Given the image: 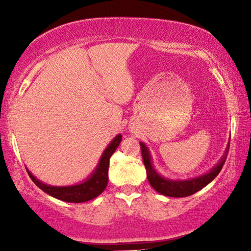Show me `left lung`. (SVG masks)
Instances as JSON below:
<instances>
[{
    "instance_id": "left-lung-1",
    "label": "left lung",
    "mask_w": 251,
    "mask_h": 251,
    "mask_svg": "<svg viewBox=\"0 0 251 251\" xmlns=\"http://www.w3.org/2000/svg\"><path fill=\"white\" fill-rule=\"evenodd\" d=\"M228 149L229 146L226 150L225 155L223 156L217 166H216L214 169H212L210 173L207 175H203V176H200L198 178H194V179L190 180H169L164 179L163 177H161L159 174L156 173L155 170L153 169L152 162H151V156L149 153V150L146 149V146L144 145L143 143H140V150H142V156L144 164H145L146 168V174H147V179H149L150 184L152 185V187L156 192H159L160 194L167 195V197L171 198H184L188 197V195H192L197 193L198 191H200L201 188L210 183L211 180H214L216 176L221 173L223 166H224L226 157H227L228 154Z\"/></svg>"
}]
</instances>
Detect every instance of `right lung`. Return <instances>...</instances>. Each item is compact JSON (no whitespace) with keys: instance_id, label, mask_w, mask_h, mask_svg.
Returning a JSON list of instances; mask_svg holds the SVG:
<instances>
[{"instance_id":"add662e5","label":"right lung","mask_w":251,"mask_h":251,"mask_svg":"<svg viewBox=\"0 0 251 251\" xmlns=\"http://www.w3.org/2000/svg\"><path fill=\"white\" fill-rule=\"evenodd\" d=\"M122 136L118 135L109 146L106 149V151L102 154L100 162H99L97 169L95 173L89 177L88 180L84 183L74 185V186H66V187H56V186H49V185L43 184L42 181L37 180L32 174L27 170L30 179H32L35 185H37L41 190L46 192L51 197L59 199L61 201L72 202V203H81V202H85L89 200H92L99 194H101L107 186L108 183V167H109V159L118 149L119 144L121 143Z\"/></svg>"}]
</instances>
